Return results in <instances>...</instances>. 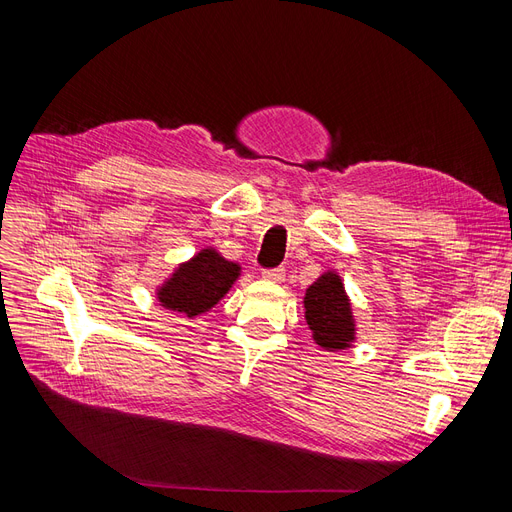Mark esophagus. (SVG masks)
I'll return each instance as SVG.
<instances>
[{
  "label": "esophagus",
  "instance_id": "esophagus-1",
  "mask_svg": "<svg viewBox=\"0 0 512 512\" xmlns=\"http://www.w3.org/2000/svg\"><path fill=\"white\" fill-rule=\"evenodd\" d=\"M262 279L271 283H281L285 279V269H264Z\"/></svg>",
  "mask_w": 512,
  "mask_h": 512
}]
</instances>
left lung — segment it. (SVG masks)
Masks as SVG:
<instances>
[{
  "mask_svg": "<svg viewBox=\"0 0 512 512\" xmlns=\"http://www.w3.org/2000/svg\"><path fill=\"white\" fill-rule=\"evenodd\" d=\"M306 323L314 342L327 352L346 350L354 342V316L346 289L337 273L316 279L304 296Z\"/></svg>",
  "mask_w": 512,
  "mask_h": 512,
  "instance_id": "1",
  "label": "left lung"
}]
</instances>
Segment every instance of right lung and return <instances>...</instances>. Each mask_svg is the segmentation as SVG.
I'll return each instance as SVG.
<instances>
[{"label": "right lung", "instance_id": "1", "mask_svg": "<svg viewBox=\"0 0 512 512\" xmlns=\"http://www.w3.org/2000/svg\"><path fill=\"white\" fill-rule=\"evenodd\" d=\"M239 264L225 260L212 248L198 252L189 262H183L158 289L160 304L189 319L208 312L218 300L225 298L235 279Z\"/></svg>", "mask_w": 512, "mask_h": 512}]
</instances>
